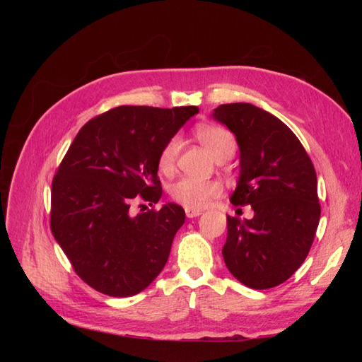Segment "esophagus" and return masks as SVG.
Wrapping results in <instances>:
<instances>
[{"label": "esophagus", "mask_w": 362, "mask_h": 362, "mask_svg": "<svg viewBox=\"0 0 362 362\" xmlns=\"http://www.w3.org/2000/svg\"><path fill=\"white\" fill-rule=\"evenodd\" d=\"M201 214H202L201 210H193V208H185V216H187L189 218L198 217V216H201Z\"/></svg>", "instance_id": "1"}]
</instances>
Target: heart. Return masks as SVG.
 Instances as JSON below:
<instances>
[{
  "mask_svg": "<svg viewBox=\"0 0 362 362\" xmlns=\"http://www.w3.org/2000/svg\"><path fill=\"white\" fill-rule=\"evenodd\" d=\"M196 137L199 139L201 144L206 148V151L217 160L222 157L231 158L235 152V139L228 129L217 125H201L196 128ZM180 139L177 136L170 137L166 145L163 146L158 156V169L161 173L169 175L173 172L175 164L180 154ZM222 192L221 182L213 180H198L190 177H182L175 181L170 189V198L185 206L199 210L208 205L211 199L217 198Z\"/></svg>",
  "mask_w": 362,
  "mask_h": 362,
  "instance_id": "1",
  "label": "heart"
}]
</instances>
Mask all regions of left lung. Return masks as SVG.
<instances>
[{"mask_svg": "<svg viewBox=\"0 0 362 362\" xmlns=\"http://www.w3.org/2000/svg\"><path fill=\"white\" fill-rule=\"evenodd\" d=\"M213 117L233 131L240 148L231 202L254 210L250 221L226 216L225 264L249 288L276 287L302 266L319 226L313 161L293 131L262 108L222 104Z\"/></svg>", "mask_w": 362, "mask_h": 362, "instance_id": "obj_1", "label": "left lung"}]
</instances>
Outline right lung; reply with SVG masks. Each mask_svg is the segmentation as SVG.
I'll use <instances>...</instances> for the list:
<instances>
[{
  "label": "right lung",
  "instance_id": "right-lung-1",
  "mask_svg": "<svg viewBox=\"0 0 362 362\" xmlns=\"http://www.w3.org/2000/svg\"><path fill=\"white\" fill-rule=\"evenodd\" d=\"M198 107L120 105L90 119L54 175L51 231L87 286L115 298L145 290L168 262L182 206L133 216L161 198L158 156Z\"/></svg>",
  "mask_w": 362,
  "mask_h": 362
}]
</instances>
